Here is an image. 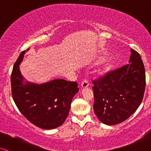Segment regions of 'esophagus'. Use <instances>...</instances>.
<instances>
[{
	"mask_svg": "<svg viewBox=\"0 0 151 151\" xmlns=\"http://www.w3.org/2000/svg\"><path fill=\"white\" fill-rule=\"evenodd\" d=\"M81 87H83V88H86V87H89V83L87 80H84V81H83V83H82L81 84Z\"/></svg>",
	"mask_w": 151,
	"mask_h": 151,
	"instance_id": "34e87169",
	"label": "esophagus"
}]
</instances>
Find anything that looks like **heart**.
<instances>
[{
  "instance_id": "b5f03b06",
  "label": "heart",
  "mask_w": 151,
  "mask_h": 151,
  "mask_svg": "<svg viewBox=\"0 0 151 151\" xmlns=\"http://www.w3.org/2000/svg\"><path fill=\"white\" fill-rule=\"evenodd\" d=\"M113 65L111 63H106L105 64H104L101 66V68L99 70V72L101 75H104V74H106L107 73L111 71L113 69Z\"/></svg>"
}]
</instances>
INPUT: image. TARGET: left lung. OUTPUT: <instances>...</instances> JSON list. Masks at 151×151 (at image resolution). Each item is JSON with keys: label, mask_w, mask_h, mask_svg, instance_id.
Wrapping results in <instances>:
<instances>
[{"label": "left lung", "mask_w": 151, "mask_h": 151, "mask_svg": "<svg viewBox=\"0 0 151 151\" xmlns=\"http://www.w3.org/2000/svg\"><path fill=\"white\" fill-rule=\"evenodd\" d=\"M129 64L93 81L94 113L102 123L114 125L129 118L142 101L146 87L144 65L131 49Z\"/></svg>", "instance_id": "8db88e82"}]
</instances>
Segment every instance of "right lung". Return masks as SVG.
<instances>
[{"label": "right lung", "instance_id": "add662e5", "mask_svg": "<svg viewBox=\"0 0 151 151\" xmlns=\"http://www.w3.org/2000/svg\"><path fill=\"white\" fill-rule=\"evenodd\" d=\"M25 53L22 52L19 56L11 74L13 100L22 114L34 125L55 129L64 123L68 115L73 98L79 91L78 84L63 79L42 84L26 81L19 69Z\"/></svg>", "mask_w": 151, "mask_h": 151}]
</instances>
